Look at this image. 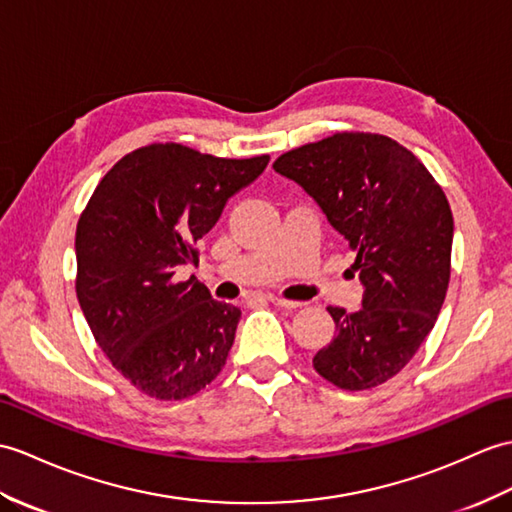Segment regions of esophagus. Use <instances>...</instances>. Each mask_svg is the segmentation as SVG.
Instances as JSON below:
<instances>
[{
	"mask_svg": "<svg viewBox=\"0 0 512 512\" xmlns=\"http://www.w3.org/2000/svg\"><path fill=\"white\" fill-rule=\"evenodd\" d=\"M268 301H270L272 305H277V307H285V310H296V307L303 305V303H299V301L281 299V296H268Z\"/></svg>",
	"mask_w": 512,
	"mask_h": 512,
	"instance_id": "esophagus-1",
	"label": "esophagus"
}]
</instances>
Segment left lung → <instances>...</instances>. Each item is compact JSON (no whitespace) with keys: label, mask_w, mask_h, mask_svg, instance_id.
<instances>
[{"label":"left lung","mask_w":512,"mask_h":512,"mask_svg":"<svg viewBox=\"0 0 512 512\" xmlns=\"http://www.w3.org/2000/svg\"><path fill=\"white\" fill-rule=\"evenodd\" d=\"M325 211L355 251L362 307H327L338 334L314 355L320 377L368 390L419 351L447 294L454 216L447 196L395 139L344 130L283 152L272 163Z\"/></svg>","instance_id":"1"}]
</instances>
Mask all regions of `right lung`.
I'll use <instances>...</instances> for the list:
<instances>
[{"instance_id":"obj_1","label":"right lung","mask_w":512,"mask_h":512,"mask_svg":"<svg viewBox=\"0 0 512 512\" xmlns=\"http://www.w3.org/2000/svg\"><path fill=\"white\" fill-rule=\"evenodd\" d=\"M270 157L222 159L183 144L128 152L104 174L76 227V296L91 334L139 392L178 401L227 364L242 312L176 270Z\"/></svg>"}]
</instances>
